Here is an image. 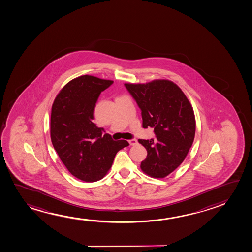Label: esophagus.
I'll return each instance as SVG.
<instances>
[{
  "instance_id": "esophagus-1",
  "label": "esophagus",
  "mask_w": 252,
  "mask_h": 252,
  "mask_svg": "<svg viewBox=\"0 0 252 252\" xmlns=\"http://www.w3.org/2000/svg\"><path fill=\"white\" fill-rule=\"evenodd\" d=\"M128 142H129V144L131 146H135L138 144V142H137V140L136 139H131V140H128Z\"/></svg>"
}]
</instances>
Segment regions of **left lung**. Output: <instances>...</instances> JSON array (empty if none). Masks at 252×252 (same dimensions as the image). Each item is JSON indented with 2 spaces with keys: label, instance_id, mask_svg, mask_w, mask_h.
<instances>
[{
  "label": "left lung",
  "instance_id": "1",
  "mask_svg": "<svg viewBox=\"0 0 252 252\" xmlns=\"http://www.w3.org/2000/svg\"><path fill=\"white\" fill-rule=\"evenodd\" d=\"M124 85L142 110V127L154 128L156 134L155 139L138 140L148 152L141 168L151 177H166L183 162L192 145L193 109L181 89L170 80Z\"/></svg>",
  "mask_w": 252,
  "mask_h": 252
}]
</instances>
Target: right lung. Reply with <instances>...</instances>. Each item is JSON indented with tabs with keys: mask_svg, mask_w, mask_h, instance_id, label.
<instances>
[{
	"mask_svg": "<svg viewBox=\"0 0 252 252\" xmlns=\"http://www.w3.org/2000/svg\"><path fill=\"white\" fill-rule=\"evenodd\" d=\"M112 84V80L80 76L61 89L52 106L53 148L68 171L86 182L104 177L117 153L128 146L125 140L114 141L93 123L100 93Z\"/></svg>",
	"mask_w": 252,
	"mask_h": 252,
	"instance_id": "add662e5",
	"label": "right lung"
}]
</instances>
